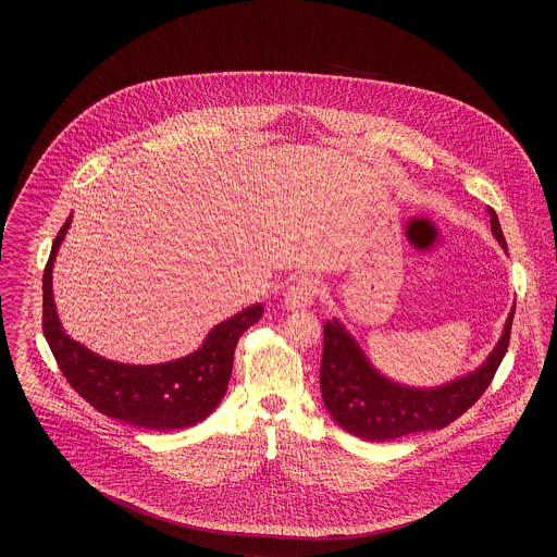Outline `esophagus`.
I'll use <instances>...</instances> for the list:
<instances>
[{
    "mask_svg": "<svg viewBox=\"0 0 557 557\" xmlns=\"http://www.w3.org/2000/svg\"><path fill=\"white\" fill-rule=\"evenodd\" d=\"M319 296V282L311 275H300L292 282L284 294V305L288 309H307L311 307Z\"/></svg>",
    "mask_w": 557,
    "mask_h": 557,
    "instance_id": "obj_1",
    "label": "esophagus"
}]
</instances>
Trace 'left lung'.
<instances>
[{"label":"left lung","mask_w":557,"mask_h":557,"mask_svg":"<svg viewBox=\"0 0 557 557\" xmlns=\"http://www.w3.org/2000/svg\"><path fill=\"white\" fill-rule=\"evenodd\" d=\"M488 214L493 236L507 250L497 212L488 209ZM513 311L516 307L507 315L499 343L478 370L434 388L405 386L382 375L345 325L330 319L323 325L319 370L323 405L336 424L366 441H395L413 432L441 430L463 416L493 382L507 352Z\"/></svg>","instance_id":"obj_1"}]
</instances>
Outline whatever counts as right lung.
<instances>
[{
    "instance_id": "right-lung-1",
    "label": "right lung",
    "mask_w": 557,
    "mask_h": 557,
    "mask_svg": "<svg viewBox=\"0 0 557 557\" xmlns=\"http://www.w3.org/2000/svg\"><path fill=\"white\" fill-rule=\"evenodd\" d=\"M69 227L71 216L53 239L44 271V334L69 384L100 413L137 428L182 430L209 418L225 397L239 336L263 318V305L221 321L182 359L157 366L110 361L73 341L55 313L53 261Z\"/></svg>"
}]
</instances>
